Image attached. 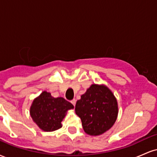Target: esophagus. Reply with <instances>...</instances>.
Returning a JSON list of instances; mask_svg holds the SVG:
<instances>
[{
	"label": "esophagus",
	"instance_id": "esophagus-1",
	"mask_svg": "<svg viewBox=\"0 0 157 157\" xmlns=\"http://www.w3.org/2000/svg\"><path fill=\"white\" fill-rule=\"evenodd\" d=\"M71 103H72V105H74V106H75V104H76V100H71Z\"/></svg>",
	"mask_w": 157,
	"mask_h": 157
}]
</instances>
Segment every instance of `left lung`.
<instances>
[{
	"label": "left lung",
	"instance_id": "8db88e82",
	"mask_svg": "<svg viewBox=\"0 0 157 157\" xmlns=\"http://www.w3.org/2000/svg\"><path fill=\"white\" fill-rule=\"evenodd\" d=\"M118 111L117 98L103 84L91 85L75 105V113L80 118L84 131L90 136H99L109 131L116 122Z\"/></svg>",
	"mask_w": 157,
	"mask_h": 157
}]
</instances>
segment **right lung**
<instances>
[{"instance_id":"add662e5","label":"right lung","mask_w":157,"mask_h":157,"mask_svg":"<svg viewBox=\"0 0 157 157\" xmlns=\"http://www.w3.org/2000/svg\"><path fill=\"white\" fill-rule=\"evenodd\" d=\"M74 109L71 102L63 97L55 98L51 93L44 91L32 102L30 116L42 131L50 132L60 128L68 110Z\"/></svg>"}]
</instances>
